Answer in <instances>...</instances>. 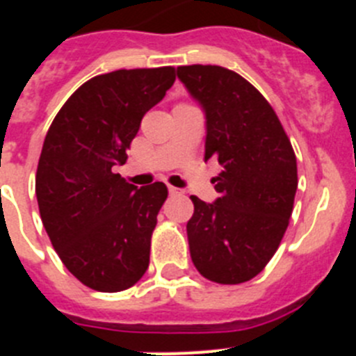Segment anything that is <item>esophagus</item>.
<instances>
[{
  "label": "esophagus",
  "mask_w": 356,
  "mask_h": 356,
  "mask_svg": "<svg viewBox=\"0 0 356 356\" xmlns=\"http://www.w3.org/2000/svg\"><path fill=\"white\" fill-rule=\"evenodd\" d=\"M168 191H169V194H171V196H175V194H181V193H184V191H181V188L172 187V185H169Z\"/></svg>",
  "instance_id": "34e87169"
}]
</instances>
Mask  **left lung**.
Masks as SVG:
<instances>
[{
  "mask_svg": "<svg viewBox=\"0 0 356 356\" xmlns=\"http://www.w3.org/2000/svg\"><path fill=\"white\" fill-rule=\"evenodd\" d=\"M178 80L205 112V162L222 171L213 203L191 196V259L210 282L254 278L278 250L289 226L298 165L278 115L248 80L219 65H181Z\"/></svg>",
  "mask_w": 356,
  "mask_h": 356,
  "instance_id": "1",
  "label": "left lung"
}]
</instances>
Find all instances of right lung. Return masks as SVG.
<instances>
[{"label":"right lung","instance_id":"right-lung-1","mask_svg":"<svg viewBox=\"0 0 356 356\" xmlns=\"http://www.w3.org/2000/svg\"><path fill=\"white\" fill-rule=\"evenodd\" d=\"M175 67L119 69L85 81L53 119L35 176L42 225L64 266L99 292L130 289L149 266L151 234L168 197L115 172L144 114L175 83Z\"/></svg>","mask_w":356,"mask_h":356}]
</instances>
